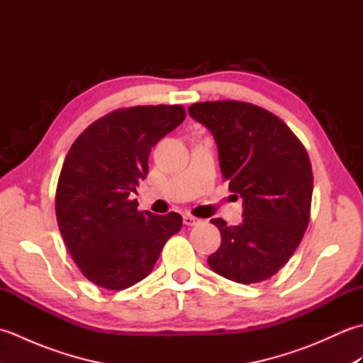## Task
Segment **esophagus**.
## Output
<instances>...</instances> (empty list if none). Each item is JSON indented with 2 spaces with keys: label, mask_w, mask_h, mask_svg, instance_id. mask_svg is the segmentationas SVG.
Instances as JSON below:
<instances>
[{
  "label": "esophagus",
  "mask_w": 363,
  "mask_h": 363,
  "mask_svg": "<svg viewBox=\"0 0 363 363\" xmlns=\"http://www.w3.org/2000/svg\"><path fill=\"white\" fill-rule=\"evenodd\" d=\"M198 223H199V220L191 217V215H184V225L186 226H195V225H198Z\"/></svg>",
  "instance_id": "esophagus-1"
}]
</instances>
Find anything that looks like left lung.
<instances>
[{
  "mask_svg": "<svg viewBox=\"0 0 363 363\" xmlns=\"http://www.w3.org/2000/svg\"><path fill=\"white\" fill-rule=\"evenodd\" d=\"M189 113L212 133L221 174L243 199L240 225L211 220L221 245L207 264L238 284L265 281L291 257L309 225L313 174L307 151L281 118L250 103H196Z\"/></svg>",
  "mask_w": 363,
  "mask_h": 363,
  "instance_id": "1",
  "label": "left lung"
}]
</instances>
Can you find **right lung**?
Returning <instances> with one entry per match:
<instances>
[{"mask_svg": "<svg viewBox=\"0 0 363 363\" xmlns=\"http://www.w3.org/2000/svg\"><path fill=\"white\" fill-rule=\"evenodd\" d=\"M186 118L182 106H137L96 120L64 160L56 194L60 234L89 281L107 290L145 279L182 217L138 212L129 196L148 174L152 146Z\"/></svg>", "mask_w": 363, "mask_h": 363, "instance_id": "obj_1", "label": "right lung"}]
</instances>
